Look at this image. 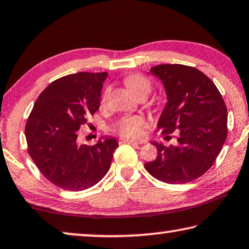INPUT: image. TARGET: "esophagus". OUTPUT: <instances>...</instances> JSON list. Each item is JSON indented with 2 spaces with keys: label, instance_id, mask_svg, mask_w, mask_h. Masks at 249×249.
Masks as SVG:
<instances>
[{
  "label": "esophagus",
  "instance_id": "esophagus-1",
  "mask_svg": "<svg viewBox=\"0 0 249 249\" xmlns=\"http://www.w3.org/2000/svg\"><path fill=\"white\" fill-rule=\"evenodd\" d=\"M122 142H124V143H131V144H143L144 143L143 141H135V140H128V139L122 140Z\"/></svg>",
  "mask_w": 249,
  "mask_h": 249
}]
</instances>
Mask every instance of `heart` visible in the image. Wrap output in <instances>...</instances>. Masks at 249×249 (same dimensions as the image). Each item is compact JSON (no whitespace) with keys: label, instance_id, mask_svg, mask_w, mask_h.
I'll return each instance as SVG.
<instances>
[{"label":"heart","instance_id":"heart-1","mask_svg":"<svg viewBox=\"0 0 249 249\" xmlns=\"http://www.w3.org/2000/svg\"><path fill=\"white\" fill-rule=\"evenodd\" d=\"M125 84L128 89L135 95L137 93H149L152 84L143 75L134 74L125 78ZM105 95L103 96V101ZM146 125V121L142 116H124L117 122L115 127L121 135L126 137H139L141 136L143 127Z\"/></svg>","mask_w":249,"mask_h":249}]
</instances>
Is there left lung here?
Listing matches in <instances>:
<instances>
[{"label": "left lung", "instance_id": "1", "mask_svg": "<svg viewBox=\"0 0 249 249\" xmlns=\"http://www.w3.org/2000/svg\"><path fill=\"white\" fill-rule=\"evenodd\" d=\"M149 72L163 83L167 96L157 127L163 134L176 131L177 144L153 142L157 157L145 168L164 183H188L205 174L220 153L227 136L226 105L211 78L195 68L160 64Z\"/></svg>", "mask_w": 249, "mask_h": 249}]
</instances>
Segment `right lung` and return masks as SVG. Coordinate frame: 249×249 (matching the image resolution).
<instances>
[{
	"mask_svg": "<svg viewBox=\"0 0 249 249\" xmlns=\"http://www.w3.org/2000/svg\"><path fill=\"white\" fill-rule=\"evenodd\" d=\"M107 73L80 72L54 81L39 94L27 118L25 137L31 159L46 179L66 191L97 184L118 147L114 137L89 146L80 143V127L100 108ZM103 138V137H102Z\"/></svg>",
	"mask_w": 249,
	"mask_h": 249,
	"instance_id": "right-lung-1",
	"label": "right lung"
}]
</instances>
